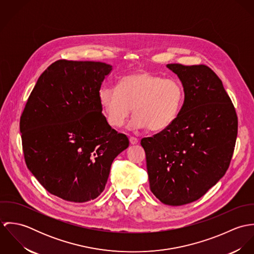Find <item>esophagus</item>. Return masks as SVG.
I'll return each mask as SVG.
<instances>
[{"mask_svg":"<svg viewBox=\"0 0 254 254\" xmlns=\"http://www.w3.org/2000/svg\"><path fill=\"white\" fill-rule=\"evenodd\" d=\"M129 141H130V144H131V145H136V144H138V142H139V140H138L137 138H135V137H130V138H129Z\"/></svg>","mask_w":254,"mask_h":254,"instance_id":"obj_1","label":"esophagus"}]
</instances>
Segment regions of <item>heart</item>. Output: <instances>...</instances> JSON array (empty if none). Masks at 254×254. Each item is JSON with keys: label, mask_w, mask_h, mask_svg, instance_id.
<instances>
[{"label": "heart", "mask_w": 254, "mask_h": 254, "mask_svg": "<svg viewBox=\"0 0 254 254\" xmlns=\"http://www.w3.org/2000/svg\"><path fill=\"white\" fill-rule=\"evenodd\" d=\"M184 88L176 79H165L148 71H138L120 79L117 89L104 87L100 104L109 125L122 127L131 110L135 114L130 127L161 131L177 118L183 102Z\"/></svg>", "instance_id": "1"}]
</instances>
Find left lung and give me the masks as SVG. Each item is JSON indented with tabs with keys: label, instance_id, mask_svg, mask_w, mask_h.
I'll list each match as a JSON object with an SVG mask.
<instances>
[{
	"label": "left lung",
	"instance_id": "obj_1",
	"mask_svg": "<svg viewBox=\"0 0 254 254\" xmlns=\"http://www.w3.org/2000/svg\"><path fill=\"white\" fill-rule=\"evenodd\" d=\"M181 80L185 101L166 129L143 138L149 188L164 204L197 200L229 168L238 116L222 81L204 64H169Z\"/></svg>",
	"mask_w": 254,
	"mask_h": 254
}]
</instances>
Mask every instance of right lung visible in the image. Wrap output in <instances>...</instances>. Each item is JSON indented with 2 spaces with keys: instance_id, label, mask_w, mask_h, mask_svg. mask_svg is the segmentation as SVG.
<instances>
[{
  "instance_id": "add662e5",
  "label": "right lung",
  "mask_w": 254,
  "mask_h": 254,
  "mask_svg": "<svg viewBox=\"0 0 254 254\" xmlns=\"http://www.w3.org/2000/svg\"><path fill=\"white\" fill-rule=\"evenodd\" d=\"M112 66L60 60L41 74L20 116L28 169L52 194L72 202L98 197L113 159L129 145L110 127L100 90Z\"/></svg>"
}]
</instances>
